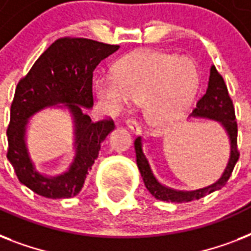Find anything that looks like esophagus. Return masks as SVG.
<instances>
[{
  "mask_svg": "<svg viewBox=\"0 0 251 251\" xmlns=\"http://www.w3.org/2000/svg\"><path fill=\"white\" fill-rule=\"evenodd\" d=\"M126 125H127V127H129L131 131H134L135 134L141 133V124L138 122V120L135 117L127 118V121H126Z\"/></svg>",
  "mask_w": 251,
  "mask_h": 251,
  "instance_id": "obj_1",
  "label": "esophagus"
}]
</instances>
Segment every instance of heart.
<instances>
[{
  "label": "heart",
  "instance_id": "obj_1",
  "mask_svg": "<svg viewBox=\"0 0 251 251\" xmlns=\"http://www.w3.org/2000/svg\"><path fill=\"white\" fill-rule=\"evenodd\" d=\"M201 83L191 58L161 52H141L116 65L113 76L96 82L99 99L122 106L127 99L145 100L146 117L155 126L178 121L189 109Z\"/></svg>",
  "mask_w": 251,
  "mask_h": 251
}]
</instances>
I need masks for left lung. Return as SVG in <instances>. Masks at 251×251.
<instances>
[{"label":"left lung","instance_id":"1","mask_svg":"<svg viewBox=\"0 0 251 251\" xmlns=\"http://www.w3.org/2000/svg\"><path fill=\"white\" fill-rule=\"evenodd\" d=\"M191 116L215 120V121L220 122V125H223V127L226 129L230 141V156L228 165H226L222 177L216 182L212 183L211 186L203 187V189L194 191L173 190V189H169V187L161 185L156 179V177L153 176L149 161L142 151L141 138L138 137L134 142L138 168H139V172L143 177V182H145L147 190L159 201L177 203L191 202L194 199H201L211 194L212 191L222 189L228 182V179H229L234 169V165L240 157V151H238L237 147V122H236L233 101L228 94V88H226V84L223 79L222 74L216 70L214 65L210 69V80H208L206 94L199 99Z\"/></svg>","mask_w":251,"mask_h":251}]
</instances>
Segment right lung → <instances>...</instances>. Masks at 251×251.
Returning a JSON list of instances; mask_svg holds the SVG:
<instances>
[{
	"instance_id": "right-lung-1",
	"label": "right lung",
	"mask_w": 251,
	"mask_h": 251,
	"mask_svg": "<svg viewBox=\"0 0 251 251\" xmlns=\"http://www.w3.org/2000/svg\"><path fill=\"white\" fill-rule=\"evenodd\" d=\"M118 48L120 45L84 37H60L19 80L10 108L6 156L18 179L33 193L50 199L70 198L83 187L102 141L114 129L112 118L92 121L83 112V106L94 105V70ZM56 103H66L75 116L77 153L68 172L45 177L34 169L28 156L24 142L25 125L33 113Z\"/></svg>"
}]
</instances>
